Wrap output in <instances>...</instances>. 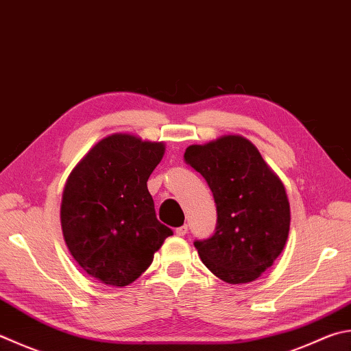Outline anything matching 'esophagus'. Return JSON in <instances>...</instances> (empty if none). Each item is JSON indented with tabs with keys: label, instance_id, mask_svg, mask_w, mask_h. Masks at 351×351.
Segmentation results:
<instances>
[{
	"label": "esophagus",
	"instance_id": "obj_1",
	"mask_svg": "<svg viewBox=\"0 0 351 351\" xmlns=\"http://www.w3.org/2000/svg\"><path fill=\"white\" fill-rule=\"evenodd\" d=\"M186 232H188L186 224H183V226L176 229V235H178V237H184V235H186Z\"/></svg>",
	"mask_w": 351,
	"mask_h": 351
}]
</instances>
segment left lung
Returning <instances> with one entry per match:
<instances>
[{
  "mask_svg": "<svg viewBox=\"0 0 351 351\" xmlns=\"http://www.w3.org/2000/svg\"><path fill=\"white\" fill-rule=\"evenodd\" d=\"M184 160L208 182L217 206L214 235L194 241L203 264L229 284L255 281L286 246L290 206L284 184L241 136L191 145Z\"/></svg>",
  "mask_w": 351,
  "mask_h": 351,
  "instance_id": "8db88e82",
  "label": "left lung"
}]
</instances>
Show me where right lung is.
<instances>
[{"label":"right lung","instance_id":"add662e5","mask_svg":"<svg viewBox=\"0 0 351 351\" xmlns=\"http://www.w3.org/2000/svg\"><path fill=\"white\" fill-rule=\"evenodd\" d=\"M163 154L162 142L111 134L85 154L65 183V244L79 266L107 286L136 281L173 235L157 220L147 186Z\"/></svg>","mask_w":351,"mask_h":351}]
</instances>
